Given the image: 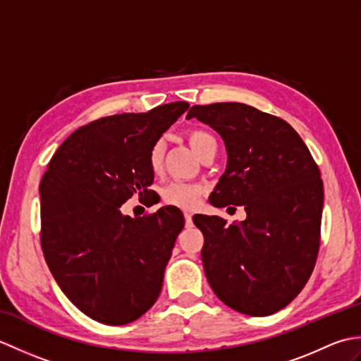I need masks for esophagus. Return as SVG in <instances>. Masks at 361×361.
I'll return each instance as SVG.
<instances>
[{
	"label": "esophagus",
	"mask_w": 361,
	"mask_h": 361,
	"mask_svg": "<svg viewBox=\"0 0 361 361\" xmlns=\"http://www.w3.org/2000/svg\"><path fill=\"white\" fill-rule=\"evenodd\" d=\"M185 220H186V226H192V212L185 211Z\"/></svg>",
	"instance_id": "34e87169"
}]
</instances>
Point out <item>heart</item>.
<instances>
[{"instance_id": "heart-1", "label": "heart", "mask_w": 361, "mask_h": 361, "mask_svg": "<svg viewBox=\"0 0 361 361\" xmlns=\"http://www.w3.org/2000/svg\"><path fill=\"white\" fill-rule=\"evenodd\" d=\"M186 140L190 147L197 153L198 157L209 147V145L216 144V140L204 130L200 128H190L186 132ZM164 155H166V144L164 141H157L152 145L147 155V163L150 171L153 173L161 172L164 166ZM163 200L167 204L178 206L183 209H192L200 203V198L203 195V188L200 185H194V183L186 181H172L163 189Z\"/></svg>"}]
</instances>
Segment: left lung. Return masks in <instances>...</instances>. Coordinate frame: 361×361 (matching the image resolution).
Listing matches in <instances>:
<instances>
[{
  "mask_svg": "<svg viewBox=\"0 0 361 361\" xmlns=\"http://www.w3.org/2000/svg\"><path fill=\"white\" fill-rule=\"evenodd\" d=\"M190 118L216 130L228 153L209 203L247 211L233 225L219 216H194L204 237L206 278L228 307L271 315L298 296L317 262L324 203L319 169L288 122L255 106L194 105Z\"/></svg>",
  "mask_w": 361,
  "mask_h": 361,
  "instance_id": "obj_1",
  "label": "left lung"
}]
</instances>
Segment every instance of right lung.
Instances as JSON below:
<instances>
[{
  "mask_svg": "<svg viewBox=\"0 0 361 361\" xmlns=\"http://www.w3.org/2000/svg\"><path fill=\"white\" fill-rule=\"evenodd\" d=\"M188 109L172 102L90 122L66 137L43 175L44 260L68 299L99 323H132L159 296L183 212L163 206L132 219L121 206L152 192L149 150Z\"/></svg>",
  "mask_w": 361,
  "mask_h": 361,
  "instance_id": "right-lung-1",
  "label": "right lung"
}]
</instances>
